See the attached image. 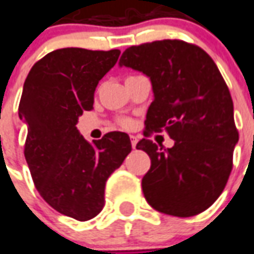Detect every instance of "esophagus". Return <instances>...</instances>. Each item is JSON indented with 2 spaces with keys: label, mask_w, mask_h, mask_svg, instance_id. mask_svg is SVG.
<instances>
[{
  "label": "esophagus",
  "mask_w": 254,
  "mask_h": 254,
  "mask_svg": "<svg viewBox=\"0 0 254 254\" xmlns=\"http://www.w3.org/2000/svg\"><path fill=\"white\" fill-rule=\"evenodd\" d=\"M131 146H132V149H135L136 147V143H138V139H136V136L131 135Z\"/></svg>",
  "instance_id": "esophagus-1"
}]
</instances>
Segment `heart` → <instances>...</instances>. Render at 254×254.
<instances>
[{"label":"heart","mask_w":254,"mask_h":254,"mask_svg":"<svg viewBox=\"0 0 254 254\" xmlns=\"http://www.w3.org/2000/svg\"><path fill=\"white\" fill-rule=\"evenodd\" d=\"M119 123L122 124L123 127H130L131 126V122L128 120L127 118H122V119H119Z\"/></svg>","instance_id":"heart-1"}]
</instances>
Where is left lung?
Instances as JSON below:
<instances>
[{
	"instance_id": "left-lung-1",
	"label": "left lung",
	"mask_w": 254,
	"mask_h": 254,
	"mask_svg": "<svg viewBox=\"0 0 254 254\" xmlns=\"http://www.w3.org/2000/svg\"><path fill=\"white\" fill-rule=\"evenodd\" d=\"M119 65L152 82L145 136L165 128L175 141L168 149L147 138L136 143L152 163L142 179L145 198L165 215L204 212L226 188L239 138L233 100L215 61L195 45L164 39L126 49Z\"/></svg>"
}]
</instances>
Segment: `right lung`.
I'll list each match as a JSON object with an SVG mask.
<instances>
[{
  "label": "right lung",
  "mask_w": 254,
  "mask_h": 254,
  "mask_svg": "<svg viewBox=\"0 0 254 254\" xmlns=\"http://www.w3.org/2000/svg\"><path fill=\"white\" fill-rule=\"evenodd\" d=\"M119 56V49L53 50L34 64L23 86L19 118L27 124L24 157L34 185L52 208L79 222L101 212L107 179L131 152L126 132L89 143L76 128Z\"/></svg>",
  "instance_id": "right-lung-1"
}]
</instances>
